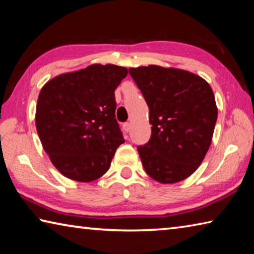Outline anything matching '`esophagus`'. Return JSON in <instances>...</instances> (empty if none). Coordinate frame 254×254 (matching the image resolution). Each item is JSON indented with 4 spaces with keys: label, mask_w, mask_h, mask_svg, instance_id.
<instances>
[{
    "label": "esophagus",
    "mask_w": 254,
    "mask_h": 254,
    "mask_svg": "<svg viewBox=\"0 0 254 254\" xmlns=\"http://www.w3.org/2000/svg\"><path fill=\"white\" fill-rule=\"evenodd\" d=\"M130 127H131V124L130 123H123V130L126 132H128L130 131Z\"/></svg>",
    "instance_id": "34e87169"
}]
</instances>
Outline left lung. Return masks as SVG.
I'll use <instances>...</instances> for the list:
<instances>
[{
	"label": "left lung",
	"mask_w": 254,
	"mask_h": 254,
	"mask_svg": "<svg viewBox=\"0 0 254 254\" xmlns=\"http://www.w3.org/2000/svg\"><path fill=\"white\" fill-rule=\"evenodd\" d=\"M149 107L151 137L137 147L143 168L161 184L189 177L212 143L217 107L209 84L198 75L156 65L128 68Z\"/></svg>",
	"instance_id": "1"
}]
</instances>
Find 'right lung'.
<instances>
[{
  "mask_svg": "<svg viewBox=\"0 0 254 254\" xmlns=\"http://www.w3.org/2000/svg\"><path fill=\"white\" fill-rule=\"evenodd\" d=\"M126 67L94 64L54 77L41 88L36 127L45 151L60 174L76 182L102 177L124 142L115 119L114 91Z\"/></svg>",
  "mask_w": 254,
  "mask_h": 254,
  "instance_id": "add662e5",
  "label": "right lung"
}]
</instances>
